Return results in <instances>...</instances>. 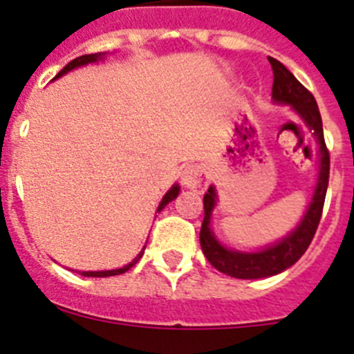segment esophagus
<instances>
[{"instance_id":"1","label":"esophagus","mask_w":354,"mask_h":354,"mask_svg":"<svg viewBox=\"0 0 354 354\" xmlns=\"http://www.w3.org/2000/svg\"><path fill=\"white\" fill-rule=\"evenodd\" d=\"M205 170L202 165H189L187 168H184L183 171V184L184 187H189V189H196V187L202 186L204 183Z\"/></svg>"}]
</instances>
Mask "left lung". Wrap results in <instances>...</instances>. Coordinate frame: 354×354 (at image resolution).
Wrapping results in <instances>:
<instances>
[{
  "label": "left lung",
  "instance_id": "1",
  "mask_svg": "<svg viewBox=\"0 0 354 354\" xmlns=\"http://www.w3.org/2000/svg\"><path fill=\"white\" fill-rule=\"evenodd\" d=\"M273 68V99L274 102H286L292 106L305 124L314 131V136L319 143V159H321V170H319L317 187H315L314 198L303 216L301 223L296 227L294 232H290L286 239L277 243L274 246L262 250L255 253H243L227 250L216 241L212 236L209 221H211V212L216 205L214 187H209V192L204 196V223L200 228V246L202 252L214 266L216 270L234 278H243V280H253V278L273 277L277 273H282L283 270L290 268L294 262L301 257L306 248L310 246L314 234L317 230V225L323 214L324 198H326L328 179H330V152L324 143L323 134V120L319 113L317 102L314 95L292 76V72L282 65L274 58H268Z\"/></svg>",
  "mask_w": 354,
  "mask_h": 354
}]
</instances>
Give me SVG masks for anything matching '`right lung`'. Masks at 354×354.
<instances>
[{"instance_id": "add662e5", "label": "right lung", "mask_w": 354, "mask_h": 354, "mask_svg": "<svg viewBox=\"0 0 354 354\" xmlns=\"http://www.w3.org/2000/svg\"><path fill=\"white\" fill-rule=\"evenodd\" d=\"M102 55H104V53H95V55H83V56H80V58H76V60L68 62V64L65 65V67L62 68V71L58 72V74H56L55 80H56V77L64 76L65 72H68V71H72V68L80 67V65H86V64H92V62H97V60H99V58H102ZM177 195H179V186L175 184V186L171 187L170 192H168L167 195L162 196V200H161V204H159L158 211H161V209H165V205H167L168 202H171V200H174ZM143 250H145V248H143ZM143 250L138 253V257L134 259V261L131 262V264L124 266V268H120V270H111V271H81V274H83V277H115V274L126 273L127 270H131V268H133V266L136 264V262H138L140 259H142Z\"/></svg>"}]
</instances>
